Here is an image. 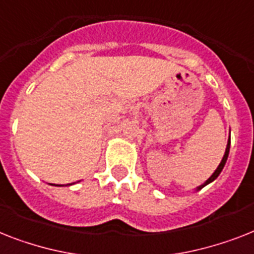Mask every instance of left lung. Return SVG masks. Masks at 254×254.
<instances>
[{"mask_svg":"<svg viewBox=\"0 0 254 254\" xmlns=\"http://www.w3.org/2000/svg\"><path fill=\"white\" fill-rule=\"evenodd\" d=\"M230 145H231V142H230V139H228V143H227V147H226V152H224L223 159H222V162H220V164H219V166H218V168H216V170H215V172H214V174L211 175V176H210L209 179H207V180H206V183H203V184H202L201 187H198V189H201V188H203V187H205V185L210 184L211 181H214V180H215V179H216V177L219 176V174H220V172H222V170H223L224 164H226V162H227L228 152H230Z\"/></svg>","mask_w":254,"mask_h":254,"instance_id":"obj_1","label":"left lung"}]
</instances>
